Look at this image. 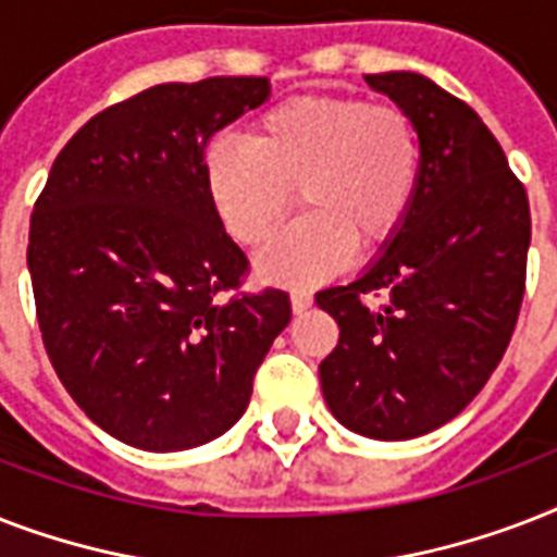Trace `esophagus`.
I'll return each mask as SVG.
<instances>
[{
	"label": "esophagus",
	"mask_w": 557,
	"mask_h": 557,
	"mask_svg": "<svg viewBox=\"0 0 557 557\" xmlns=\"http://www.w3.org/2000/svg\"><path fill=\"white\" fill-rule=\"evenodd\" d=\"M306 309H312V295L309 292H292V312L304 314Z\"/></svg>",
	"instance_id": "obj_1"
}]
</instances>
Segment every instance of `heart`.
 I'll return each mask as SVG.
<instances>
[{
    "label": "heart",
    "instance_id": "1",
    "mask_svg": "<svg viewBox=\"0 0 557 557\" xmlns=\"http://www.w3.org/2000/svg\"><path fill=\"white\" fill-rule=\"evenodd\" d=\"M422 176L419 124L405 109L364 98L283 100L253 121L248 147L213 141L205 150L210 208L236 243H269L297 193L306 216L257 260L262 277L283 286L332 277L352 245L370 253L393 243Z\"/></svg>",
    "mask_w": 557,
    "mask_h": 557
}]
</instances>
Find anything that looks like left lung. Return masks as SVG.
I'll list each match as a JSON object with an SVG mask.
<instances>
[{
    "instance_id": "8db88e82",
    "label": "left lung",
    "mask_w": 557,
    "mask_h": 557,
    "mask_svg": "<svg viewBox=\"0 0 557 557\" xmlns=\"http://www.w3.org/2000/svg\"><path fill=\"white\" fill-rule=\"evenodd\" d=\"M419 124L422 190L396 239L347 286L314 295L338 321L323 398L352 433L416 440L471 405L509 347L532 239L529 199L474 109L416 72L364 74ZM384 290L370 310L363 295Z\"/></svg>"
}]
</instances>
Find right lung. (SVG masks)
<instances>
[{
	"mask_svg": "<svg viewBox=\"0 0 557 557\" xmlns=\"http://www.w3.org/2000/svg\"><path fill=\"white\" fill-rule=\"evenodd\" d=\"M269 98L265 77L144 89L74 133L34 205L48 358L83 413L133 448H199L234 428L292 321L286 292L222 295L248 260L205 190L210 138Z\"/></svg>",
	"mask_w": 557,
	"mask_h": 557,
	"instance_id": "right-lung-1",
	"label": "right lung"
}]
</instances>
